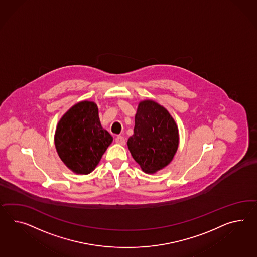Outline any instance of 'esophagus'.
Segmentation results:
<instances>
[{"mask_svg":"<svg viewBox=\"0 0 257 257\" xmlns=\"http://www.w3.org/2000/svg\"><path fill=\"white\" fill-rule=\"evenodd\" d=\"M115 141L116 143H118L119 145H125V138H123L122 136H118L117 138H115Z\"/></svg>","mask_w":257,"mask_h":257,"instance_id":"esophagus-1","label":"esophagus"}]
</instances>
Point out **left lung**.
<instances>
[{"label":"left lung","instance_id":"obj_1","mask_svg":"<svg viewBox=\"0 0 257 257\" xmlns=\"http://www.w3.org/2000/svg\"><path fill=\"white\" fill-rule=\"evenodd\" d=\"M178 144V128L168 110L154 101H141L135 117L134 135L127 141L132 156L141 169L154 174L167 166Z\"/></svg>","mask_w":257,"mask_h":257}]
</instances>
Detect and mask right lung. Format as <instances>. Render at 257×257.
<instances>
[{"instance_id": "right-lung-1", "label": "right lung", "mask_w": 257, "mask_h": 257, "mask_svg": "<svg viewBox=\"0 0 257 257\" xmlns=\"http://www.w3.org/2000/svg\"><path fill=\"white\" fill-rule=\"evenodd\" d=\"M112 140L101 126L98 107L92 101L71 106L58 121L55 134L58 156L69 169L80 175L94 171Z\"/></svg>"}]
</instances>
